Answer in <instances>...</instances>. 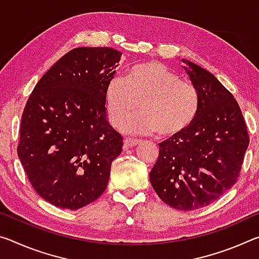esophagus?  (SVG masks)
<instances>
[{
  "instance_id": "1",
  "label": "esophagus",
  "mask_w": 259,
  "mask_h": 259,
  "mask_svg": "<svg viewBox=\"0 0 259 259\" xmlns=\"http://www.w3.org/2000/svg\"><path fill=\"white\" fill-rule=\"evenodd\" d=\"M139 143L138 139L135 138H125L124 139V149H129V147H133L135 145H137Z\"/></svg>"
}]
</instances>
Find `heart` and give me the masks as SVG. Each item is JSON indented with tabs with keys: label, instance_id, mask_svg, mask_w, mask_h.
<instances>
[{
	"label": "heart",
	"instance_id": "b5f03b06",
	"mask_svg": "<svg viewBox=\"0 0 259 259\" xmlns=\"http://www.w3.org/2000/svg\"><path fill=\"white\" fill-rule=\"evenodd\" d=\"M142 112L125 124L136 134H159L173 138L190 128L200 108V97L189 81L159 62L131 67L125 77L110 78L105 90L109 121L121 128L138 108Z\"/></svg>",
	"mask_w": 259,
	"mask_h": 259
}]
</instances>
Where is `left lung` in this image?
Masks as SVG:
<instances>
[{"mask_svg":"<svg viewBox=\"0 0 259 259\" xmlns=\"http://www.w3.org/2000/svg\"><path fill=\"white\" fill-rule=\"evenodd\" d=\"M187 64L200 97L199 113L183 134L160 143L150 171L159 198L181 211L207 206L229 190L239 180L249 145L247 124L233 94L212 73Z\"/></svg>","mask_w":259,"mask_h":259,"instance_id":"obj_1","label":"left lung"}]
</instances>
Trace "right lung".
I'll return each instance as SVG.
<instances>
[{
  "mask_svg": "<svg viewBox=\"0 0 259 259\" xmlns=\"http://www.w3.org/2000/svg\"><path fill=\"white\" fill-rule=\"evenodd\" d=\"M121 52L78 47L41 77L24 108L18 158L36 194L77 210L106 190L123 137L106 118L105 90Z\"/></svg>",
  "mask_w": 259,
  "mask_h": 259,
  "instance_id": "obj_1",
  "label": "right lung"
}]
</instances>
